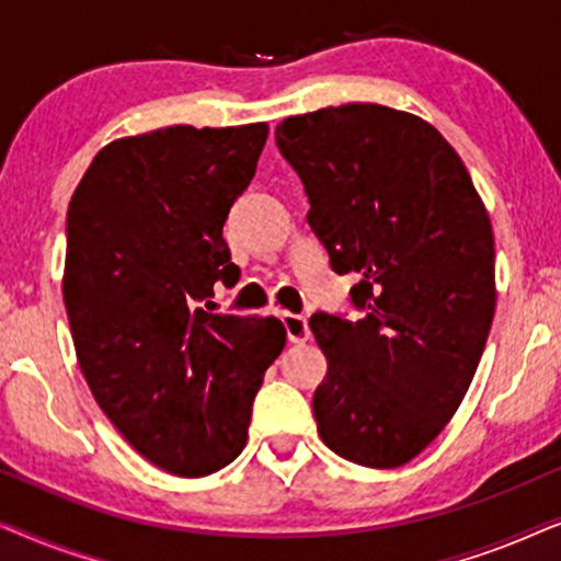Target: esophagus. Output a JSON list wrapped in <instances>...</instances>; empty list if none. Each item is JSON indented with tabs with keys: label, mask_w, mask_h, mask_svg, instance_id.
<instances>
[{
	"label": "esophagus",
	"mask_w": 561,
	"mask_h": 561,
	"mask_svg": "<svg viewBox=\"0 0 561 561\" xmlns=\"http://www.w3.org/2000/svg\"><path fill=\"white\" fill-rule=\"evenodd\" d=\"M280 319H283V327H286L288 342L304 344L311 336L309 321H306V317H301V313H283Z\"/></svg>",
	"instance_id": "esophagus-1"
}]
</instances>
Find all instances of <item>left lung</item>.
Returning <instances> with one entry per match:
<instances>
[{
    "mask_svg": "<svg viewBox=\"0 0 561 561\" xmlns=\"http://www.w3.org/2000/svg\"><path fill=\"white\" fill-rule=\"evenodd\" d=\"M309 194L334 273H357L347 321L317 311L327 357L321 442L388 470L432 444L470 388L495 313V240L470 173L439 129L382 104H342L275 127Z\"/></svg>",
    "mask_w": 561,
    "mask_h": 561,
    "instance_id": "left-lung-1",
    "label": "left lung"
}]
</instances>
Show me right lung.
Wrapping results in <instances>:
<instances>
[{
    "label": "right lung",
    "mask_w": 561,
    "mask_h": 561,
    "mask_svg": "<svg viewBox=\"0 0 561 561\" xmlns=\"http://www.w3.org/2000/svg\"><path fill=\"white\" fill-rule=\"evenodd\" d=\"M265 140V122L119 137L68 204L64 301L83 378L117 432L179 478L240 455L252 398L286 347L275 317L202 306L214 283L240 278L221 227Z\"/></svg>",
    "instance_id": "right-lung-1"
}]
</instances>
